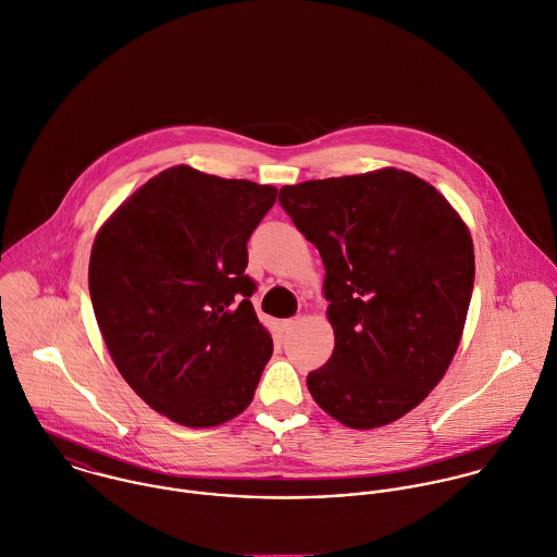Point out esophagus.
Returning a JSON list of instances; mask_svg holds the SVG:
<instances>
[{
    "instance_id": "esophagus-1",
    "label": "esophagus",
    "mask_w": 557,
    "mask_h": 557,
    "mask_svg": "<svg viewBox=\"0 0 557 557\" xmlns=\"http://www.w3.org/2000/svg\"><path fill=\"white\" fill-rule=\"evenodd\" d=\"M297 325H299V319H286V321L282 323V330H284V332H293Z\"/></svg>"
}]
</instances>
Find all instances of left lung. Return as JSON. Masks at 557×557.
Listing matches in <instances>:
<instances>
[{
	"instance_id": "obj_1",
	"label": "left lung",
	"mask_w": 557,
	"mask_h": 557,
	"mask_svg": "<svg viewBox=\"0 0 557 557\" xmlns=\"http://www.w3.org/2000/svg\"><path fill=\"white\" fill-rule=\"evenodd\" d=\"M325 264L335 346L308 374L317 405L348 429L418 407L458 348L475 275L471 234L444 196L385 168L280 189Z\"/></svg>"
}]
</instances>
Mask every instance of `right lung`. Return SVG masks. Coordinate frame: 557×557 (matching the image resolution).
Returning <instances> with one entry per match:
<instances>
[{
	"instance_id": "1",
	"label": "right lung",
	"mask_w": 557,
	"mask_h": 557,
	"mask_svg": "<svg viewBox=\"0 0 557 557\" xmlns=\"http://www.w3.org/2000/svg\"><path fill=\"white\" fill-rule=\"evenodd\" d=\"M277 189L168 168L99 230L88 284L99 330L131 389L191 429L247 409L273 339L249 297L247 240Z\"/></svg>"
}]
</instances>
